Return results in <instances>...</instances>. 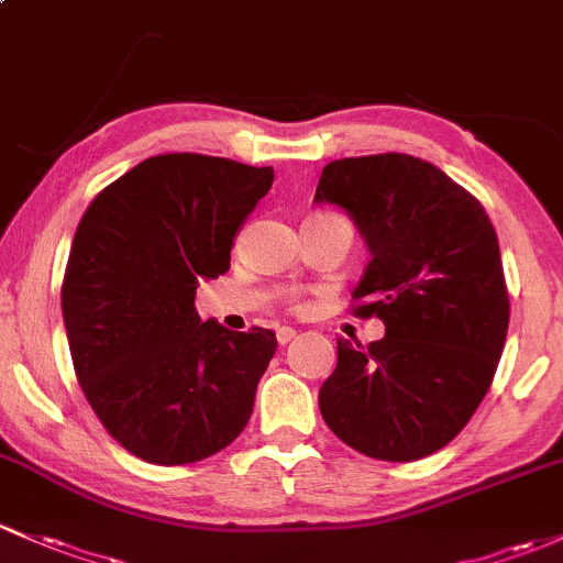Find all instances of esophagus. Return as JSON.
I'll return each mask as SVG.
<instances>
[{
    "label": "esophagus",
    "instance_id": "obj_1",
    "mask_svg": "<svg viewBox=\"0 0 563 563\" xmlns=\"http://www.w3.org/2000/svg\"><path fill=\"white\" fill-rule=\"evenodd\" d=\"M294 336H297V329H291V327H280V329H277V342H280V345H288V342H291Z\"/></svg>",
    "mask_w": 563,
    "mask_h": 563
}]
</instances>
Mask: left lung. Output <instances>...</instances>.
I'll return each mask as SVG.
<instances>
[{
  "mask_svg": "<svg viewBox=\"0 0 563 563\" xmlns=\"http://www.w3.org/2000/svg\"><path fill=\"white\" fill-rule=\"evenodd\" d=\"M316 202L356 223L369 251L356 312L386 327L366 351L336 340V369L318 394L323 421L369 459H423L470 423L505 351L510 299L494 223L407 153L327 164Z\"/></svg>",
  "mask_w": 563,
  "mask_h": 563,
  "instance_id": "1",
  "label": "left lung"
}]
</instances>
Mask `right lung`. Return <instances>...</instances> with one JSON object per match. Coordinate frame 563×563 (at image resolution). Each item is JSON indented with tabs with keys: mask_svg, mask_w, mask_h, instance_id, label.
Here are the masks:
<instances>
[{
	"mask_svg": "<svg viewBox=\"0 0 563 563\" xmlns=\"http://www.w3.org/2000/svg\"><path fill=\"white\" fill-rule=\"evenodd\" d=\"M269 167L199 153L153 156L82 216L62 286L78 383L104 429L147 464L223 451L251 421L275 331L202 321L199 280L272 188Z\"/></svg>",
	"mask_w": 563,
	"mask_h": 563,
	"instance_id": "right-lung-1",
	"label": "right lung"
}]
</instances>
